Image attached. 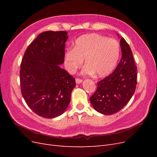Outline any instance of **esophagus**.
I'll return each mask as SVG.
<instances>
[{"instance_id": "esophagus-1", "label": "esophagus", "mask_w": 157, "mask_h": 157, "mask_svg": "<svg viewBox=\"0 0 157 157\" xmlns=\"http://www.w3.org/2000/svg\"><path fill=\"white\" fill-rule=\"evenodd\" d=\"M75 81H76V83H77V84H80V83L82 82V80L80 79V78H76Z\"/></svg>"}]
</instances>
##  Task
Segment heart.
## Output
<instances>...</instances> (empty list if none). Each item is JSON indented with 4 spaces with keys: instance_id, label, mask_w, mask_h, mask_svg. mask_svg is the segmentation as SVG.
Returning a JSON list of instances; mask_svg holds the SVG:
<instances>
[{
    "instance_id": "1",
    "label": "heart",
    "mask_w": 157,
    "mask_h": 157,
    "mask_svg": "<svg viewBox=\"0 0 157 157\" xmlns=\"http://www.w3.org/2000/svg\"><path fill=\"white\" fill-rule=\"evenodd\" d=\"M118 42L96 33L83 35L75 40L73 48L65 54V69L74 73L85 59L84 75H94L103 77L115 68L120 56Z\"/></svg>"
}]
</instances>
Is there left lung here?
<instances>
[{"instance_id":"obj_1","label":"left lung","mask_w":157,"mask_h":157,"mask_svg":"<svg viewBox=\"0 0 157 157\" xmlns=\"http://www.w3.org/2000/svg\"><path fill=\"white\" fill-rule=\"evenodd\" d=\"M122 57L116 69L98 82L90 100L94 109L103 115H113L124 107L134 95L137 84V67L130 46L121 38Z\"/></svg>"}]
</instances>
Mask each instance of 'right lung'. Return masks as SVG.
<instances>
[{
    "mask_svg": "<svg viewBox=\"0 0 157 157\" xmlns=\"http://www.w3.org/2000/svg\"><path fill=\"white\" fill-rule=\"evenodd\" d=\"M66 31L40 33L27 48L20 66L22 96L40 117L56 118L65 111L75 80L59 65L64 63Z\"/></svg>",
    "mask_w": 157,
    "mask_h": 157,
    "instance_id": "right-lung-1",
    "label": "right lung"
}]
</instances>
